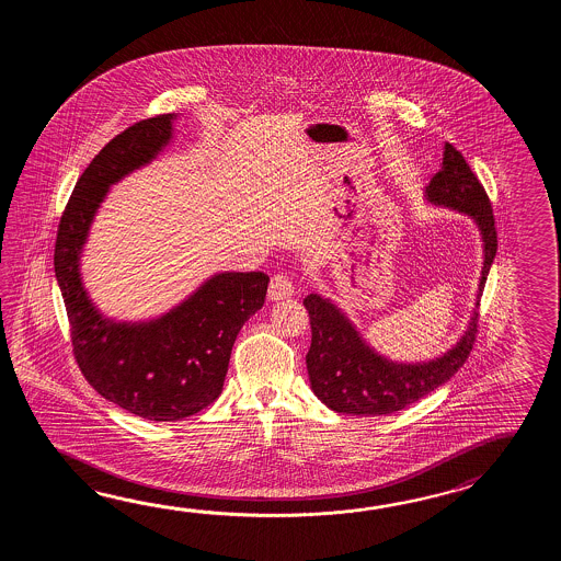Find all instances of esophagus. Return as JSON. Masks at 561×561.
I'll return each instance as SVG.
<instances>
[{
    "label": "esophagus",
    "mask_w": 561,
    "mask_h": 561,
    "mask_svg": "<svg viewBox=\"0 0 561 561\" xmlns=\"http://www.w3.org/2000/svg\"><path fill=\"white\" fill-rule=\"evenodd\" d=\"M295 295V285H293V278L285 275V273H278V275L271 278V285H268V298L271 300H285Z\"/></svg>",
    "instance_id": "1"
}]
</instances>
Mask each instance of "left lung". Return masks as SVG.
<instances>
[{"mask_svg": "<svg viewBox=\"0 0 561 561\" xmlns=\"http://www.w3.org/2000/svg\"><path fill=\"white\" fill-rule=\"evenodd\" d=\"M427 201L466 213L481 230L485 251L477 295L481 298L497 252V230L488 192L454 144H445L443 167L431 179ZM302 305L309 310L312 333L307 353L310 389L336 413L389 415L405 409L449 381L463 367L476 343L477 310L461 341L443 357L430 363H393L365 345L355 327L329 298L309 295Z\"/></svg>", "mask_w": 561, "mask_h": 561, "instance_id": "obj_1", "label": "left lung"}]
</instances>
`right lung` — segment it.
<instances>
[{
  "label": "right lung",
  "instance_id": "add662e5",
  "mask_svg": "<svg viewBox=\"0 0 561 561\" xmlns=\"http://www.w3.org/2000/svg\"><path fill=\"white\" fill-rule=\"evenodd\" d=\"M174 114L136 122L112 138L76 182L64 208L54 268L70 321L73 358L114 405L150 421H179L222 393L242 324L264 305L268 276L222 273L156 321L104 319L80 280V252L107 186L148 164L172 136Z\"/></svg>",
  "mask_w": 561,
  "mask_h": 561
}]
</instances>
